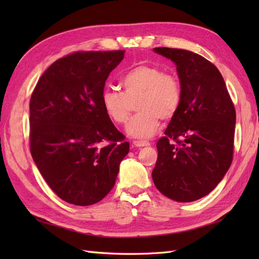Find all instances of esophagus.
Wrapping results in <instances>:
<instances>
[{
	"label": "esophagus",
	"instance_id": "esophagus-1",
	"mask_svg": "<svg viewBox=\"0 0 259 259\" xmlns=\"http://www.w3.org/2000/svg\"><path fill=\"white\" fill-rule=\"evenodd\" d=\"M150 144L148 141H141V140H135L133 141V147L135 148H142V147H148Z\"/></svg>",
	"mask_w": 259,
	"mask_h": 259
}]
</instances>
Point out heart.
<instances>
[{
  "label": "heart",
  "mask_w": 259,
  "mask_h": 259,
  "mask_svg": "<svg viewBox=\"0 0 259 259\" xmlns=\"http://www.w3.org/2000/svg\"><path fill=\"white\" fill-rule=\"evenodd\" d=\"M122 92L106 89L101 95L104 112L114 123L123 124L137 99V113L126 125V134L146 139L155 136L162 120L171 119L180 104L178 81L152 65L141 64L128 71L121 79Z\"/></svg>",
  "instance_id": "heart-1"
}]
</instances>
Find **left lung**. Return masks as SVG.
<instances>
[{"instance_id": "left-lung-1", "label": "left lung", "mask_w": 259, "mask_h": 259, "mask_svg": "<svg viewBox=\"0 0 259 259\" xmlns=\"http://www.w3.org/2000/svg\"><path fill=\"white\" fill-rule=\"evenodd\" d=\"M175 63L180 104L157 142L152 171L157 189L170 199L190 202L211 192L233 161L236 112L223 75L199 54L155 48Z\"/></svg>"}]
</instances>
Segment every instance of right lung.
I'll return each instance as SVG.
<instances>
[{
	"instance_id": "1",
	"label": "right lung",
	"mask_w": 259,
	"mask_h": 259,
	"mask_svg": "<svg viewBox=\"0 0 259 259\" xmlns=\"http://www.w3.org/2000/svg\"><path fill=\"white\" fill-rule=\"evenodd\" d=\"M124 51L75 52L57 60L30 101L31 155L62 200L90 206L113 188L129 142L104 112L101 95Z\"/></svg>"
}]
</instances>
